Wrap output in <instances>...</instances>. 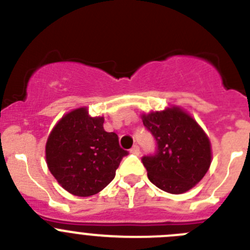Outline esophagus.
<instances>
[{"mask_svg":"<svg viewBox=\"0 0 250 250\" xmlns=\"http://www.w3.org/2000/svg\"><path fill=\"white\" fill-rule=\"evenodd\" d=\"M130 152H131L132 155H139V153H140V148H139V146H137V145H135L134 147L130 150Z\"/></svg>","mask_w":250,"mask_h":250,"instance_id":"34e87169","label":"esophagus"}]
</instances>
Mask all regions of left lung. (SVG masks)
I'll return each mask as SVG.
<instances>
[{
    "mask_svg": "<svg viewBox=\"0 0 250 250\" xmlns=\"http://www.w3.org/2000/svg\"><path fill=\"white\" fill-rule=\"evenodd\" d=\"M141 119L157 143L156 153L143 157L148 180L172 194L193 188L212 162V147L205 130L176 105L144 113Z\"/></svg>",
    "mask_w": 250,
    "mask_h": 250,
    "instance_id": "8db88e82",
    "label": "left lung"
}]
</instances>
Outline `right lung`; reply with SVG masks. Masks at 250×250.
Wrapping results in <instances>:
<instances>
[{
  "instance_id": "right-lung-1",
  "label": "right lung",
  "mask_w": 250,
  "mask_h": 250,
  "mask_svg": "<svg viewBox=\"0 0 250 250\" xmlns=\"http://www.w3.org/2000/svg\"><path fill=\"white\" fill-rule=\"evenodd\" d=\"M103 116H90L88 107L72 110L54 125L45 144L50 173L74 196L99 193L115 177L127 151L119 146L115 132L104 130Z\"/></svg>"
}]
</instances>
